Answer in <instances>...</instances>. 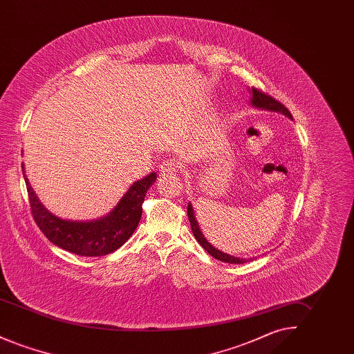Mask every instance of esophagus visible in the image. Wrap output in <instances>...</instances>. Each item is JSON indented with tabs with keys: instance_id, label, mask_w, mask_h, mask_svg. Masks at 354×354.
Wrapping results in <instances>:
<instances>
[{
	"instance_id": "obj_1",
	"label": "esophagus",
	"mask_w": 354,
	"mask_h": 354,
	"mask_svg": "<svg viewBox=\"0 0 354 354\" xmlns=\"http://www.w3.org/2000/svg\"><path fill=\"white\" fill-rule=\"evenodd\" d=\"M160 174H163V175H169V174H175L176 171H178V163L175 162V160H172V159H169V160H166V162H163L162 165H160Z\"/></svg>"
}]
</instances>
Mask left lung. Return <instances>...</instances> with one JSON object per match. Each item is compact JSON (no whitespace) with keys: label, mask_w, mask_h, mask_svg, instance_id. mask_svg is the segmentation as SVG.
<instances>
[{"label":"left lung","mask_w":354,"mask_h":354,"mask_svg":"<svg viewBox=\"0 0 354 354\" xmlns=\"http://www.w3.org/2000/svg\"><path fill=\"white\" fill-rule=\"evenodd\" d=\"M250 93H251V104L256 109H261V110H267V111H273V113H280L283 115H286L289 119L292 118L290 113L288 111L286 106L283 103H280L276 100H273L270 95L264 94L263 91H259L257 88H248ZM187 214H188V219H189V224H191V230H192V234L195 236V239L198 240V243L202 245L203 248L209 253L211 256H214L215 259H218L223 263H230V264H244V263H248V261H252L253 259L256 257H250V259H243V257H236L232 256L230 253L223 252L218 248H215L211 243H208V240L203 235L202 230L199 227V223L196 220L195 216V212H194V208H192V204L188 203V207H187Z\"/></svg>","instance_id":"1"}]
</instances>
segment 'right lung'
<instances>
[{"instance_id": "1", "label": "right lung", "mask_w": 354, "mask_h": 354, "mask_svg": "<svg viewBox=\"0 0 354 354\" xmlns=\"http://www.w3.org/2000/svg\"><path fill=\"white\" fill-rule=\"evenodd\" d=\"M22 174L29 194L34 220L42 234L57 247L80 256H104L117 251L134 234L140 218L142 203L147 189L156 180L151 172L129 187L117 205L104 216L94 220H68L58 218L39 202L29 179Z\"/></svg>"}]
</instances>
